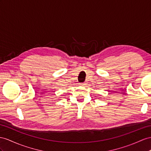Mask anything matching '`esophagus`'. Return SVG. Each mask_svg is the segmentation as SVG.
Returning <instances> with one entry per match:
<instances>
[{"mask_svg":"<svg viewBox=\"0 0 151 151\" xmlns=\"http://www.w3.org/2000/svg\"><path fill=\"white\" fill-rule=\"evenodd\" d=\"M85 85H86V83H80V86H84Z\"/></svg>","mask_w":151,"mask_h":151,"instance_id":"34e87169","label":"esophagus"}]
</instances>
